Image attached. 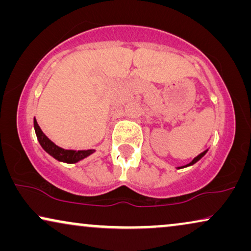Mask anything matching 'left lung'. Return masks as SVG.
Listing matches in <instances>:
<instances>
[{
	"mask_svg": "<svg viewBox=\"0 0 251 251\" xmlns=\"http://www.w3.org/2000/svg\"><path fill=\"white\" fill-rule=\"evenodd\" d=\"M205 153H207V151H204V152H202L201 154H199V155H198L197 157H194V159H193V160H192V162H190V163H188V164H186V166H184V167H178V169H180V168H185V167H190V166H192V164L197 163V162H198V161H199V160H200V159H201V157H202V156H203Z\"/></svg>",
	"mask_w": 251,
	"mask_h": 251,
	"instance_id": "left-lung-1",
	"label": "left lung"
}]
</instances>
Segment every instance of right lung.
Wrapping results in <instances>:
<instances>
[{"label": "right lung", "mask_w": 251, "mask_h": 251, "mask_svg": "<svg viewBox=\"0 0 251 251\" xmlns=\"http://www.w3.org/2000/svg\"><path fill=\"white\" fill-rule=\"evenodd\" d=\"M34 129H35L37 140H39L40 145L42 146V149L46 151L47 153H49L51 156H53L54 159L60 161V162H66V163L78 162L80 160H83L84 157L89 156L90 154L95 152V150L73 151V150H64L61 149V147L57 146L56 144L51 142V140L44 135L43 131L40 128V126L37 125L35 119H34Z\"/></svg>", "instance_id": "1"}]
</instances>
